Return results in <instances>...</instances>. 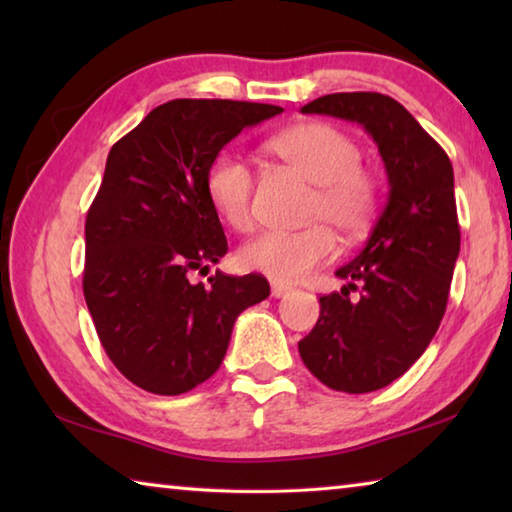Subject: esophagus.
Wrapping results in <instances>:
<instances>
[{"label": "esophagus", "instance_id": "obj_1", "mask_svg": "<svg viewBox=\"0 0 512 512\" xmlns=\"http://www.w3.org/2000/svg\"><path fill=\"white\" fill-rule=\"evenodd\" d=\"M291 291H293V289L287 287V284H277V282H273V298H287Z\"/></svg>", "mask_w": 512, "mask_h": 512}]
</instances>
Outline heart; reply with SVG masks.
Listing matches in <instances>:
<instances>
[{"label": "heart", "mask_w": 512, "mask_h": 512, "mask_svg": "<svg viewBox=\"0 0 512 512\" xmlns=\"http://www.w3.org/2000/svg\"><path fill=\"white\" fill-rule=\"evenodd\" d=\"M275 158L316 185L309 205L314 223L300 230H264L239 248V264L275 282H300L336 255V237L366 235L379 207V183L361 169V149L352 137L325 121L291 126L268 140ZM205 192L214 212L232 230L253 228V173L232 153H219L205 171ZM330 224L327 226L326 223Z\"/></svg>", "instance_id": "1"}]
</instances>
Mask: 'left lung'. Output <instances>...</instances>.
<instances>
[{"label":"left lung","instance_id":"obj_1","mask_svg":"<svg viewBox=\"0 0 512 512\" xmlns=\"http://www.w3.org/2000/svg\"><path fill=\"white\" fill-rule=\"evenodd\" d=\"M300 112L354 121L377 144L388 198L366 246L320 298L316 327L298 343L311 375L343 393H372L402 377L445 316L461 250L454 169L402 103L377 92H336ZM350 290H359L357 299Z\"/></svg>","mask_w":512,"mask_h":512}]
</instances>
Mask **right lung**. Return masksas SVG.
<instances>
[{"instance_id": "add662e5", "label": "right lung", "mask_w": 512, "mask_h": 512, "mask_svg": "<svg viewBox=\"0 0 512 512\" xmlns=\"http://www.w3.org/2000/svg\"><path fill=\"white\" fill-rule=\"evenodd\" d=\"M280 106L173 99L112 146L85 219L83 293L103 350L135 386L180 395L219 370L241 311L268 298L262 275L192 282L228 253L205 171Z\"/></svg>"}]
</instances>
